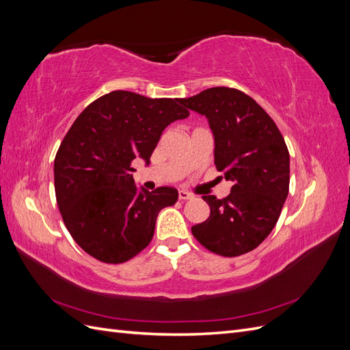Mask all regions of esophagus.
<instances>
[{
    "instance_id": "1",
    "label": "esophagus",
    "mask_w": 350,
    "mask_h": 350,
    "mask_svg": "<svg viewBox=\"0 0 350 350\" xmlns=\"http://www.w3.org/2000/svg\"><path fill=\"white\" fill-rule=\"evenodd\" d=\"M178 197H179V200H191L193 198V196L189 194L188 191H179Z\"/></svg>"
}]
</instances>
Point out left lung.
Here are the masks:
<instances>
[{
  "mask_svg": "<svg viewBox=\"0 0 350 350\" xmlns=\"http://www.w3.org/2000/svg\"><path fill=\"white\" fill-rule=\"evenodd\" d=\"M181 105L206 115L215 134V165L232 181L225 198L203 196L207 220L191 228L206 250L238 257L256 250L276 226L289 193V150L276 122L234 88H211Z\"/></svg>",
  "mask_w": 350,
  "mask_h": 350,
  "instance_id": "8db88e82",
  "label": "left lung"
}]
</instances>
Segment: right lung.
<instances>
[{
	"label": "right lung",
	"mask_w": 350,
	"mask_h": 350,
	"mask_svg": "<svg viewBox=\"0 0 350 350\" xmlns=\"http://www.w3.org/2000/svg\"><path fill=\"white\" fill-rule=\"evenodd\" d=\"M188 115L181 99L113 90L70 126L54 162L55 196L70 235L89 256L121 264L149 245L159 211L176 203L178 191L139 193L133 161L149 163L162 131Z\"/></svg>",
	"instance_id": "add662e5"
}]
</instances>
